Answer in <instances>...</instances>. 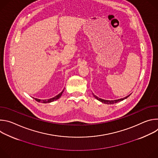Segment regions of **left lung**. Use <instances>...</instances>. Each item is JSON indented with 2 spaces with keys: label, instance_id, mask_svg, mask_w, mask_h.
I'll return each mask as SVG.
<instances>
[{
  "label": "left lung",
  "instance_id": "left-lung-1",
  "mask_svg": "<svg viewBox=\"0 0 158 158\" xmlns=\"http://www.w3.org/2000/svg\"><path fill=\"white\" fill-rule=\"evenodd\" d=\"M93 96H94V97L97 100L99 101L100 102H102V103L107 104H113L117 103V102H120V101H122L124 100L125 99L127 98L130 96V94H129V95L127 96L126 97L123 98H121V99H116V100H112V101H109V100H105V99H102L99 98L98 96H96V95H94L93 93Z\"/></svg>",
  "mask_w": 158,
  "mask_h": 158
}]
</instances>
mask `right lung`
I'll return each instance as SVG.
<instances>
[{"mask_svg":"<svg viewBox=\"0 0 158 158\" xmlns=\"http://www.w3.org/2000/svg\"><path fill=\"white\" fill-rule=\"evenodd\" d=\"M64 90H63V91H62L60 93H59L58 95L56 96L55 97H54V98H52L49 99H42V100H41V99H36V98H34V99H35V100L36 101H37V102H42V103H49V102H53V101H56V100L59 99V98H60V96H62V93L64 92Z\"/></svg>","mask_w":158,"mask_h":158,"instance_id":"obj_1","label":"right lung"}]
</instances>
